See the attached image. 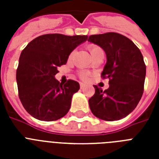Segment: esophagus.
<instances>
[{"instance_id":"obj_1","label":"esophagus","mask_w":159,"mask_h":159,"mask_svg":"<svg viewBox=\"0 0 159 159\" xmlns=\"http://www.w3.org/2000/svg\"><path fill=\"white\" fill-rule=\"evenodd\" d=\"M80 87H81V88H84L85 87V84L84 83H82V82H80Z\"/></svg>"}]
</instances>
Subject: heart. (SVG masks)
Instances as JSON below:
<instances>
[{"label": "heart", "instance_id": "obj_1", "mask_svg": "<svg viewBox=\"0 0 159 159\" xmlns=\"http://www.w3.org/2000/svg\"><path fill=\"white\" fill-rule=\"evenodd\" d=\"M89 48V51H90V53H91V54H92V56L95 53H97V51L102 50V48L97 45H90L89 48ZM87 73H85V72H82V73H81V77H82V78H83V79L87 78Z\"/></svg>", "mask_w": 159, "mask_h": 159}]
</instances>
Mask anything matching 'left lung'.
<instances>
[{"mask_svg":"<svg viewBox=\"0 0 159 159\" xmlns=\"http://www.w3.org/2000/svg\"><path fill=\"white\" fill-rule=\"evenodd\" d=\"M100 46L106 55L102 77L109 78V88L94 85L89 99L92 114L106 121L119 120L135 109L143 92L146 66L139 48L125 36L110 33L94 34L87 39Z\"/></svg>","mask_w":159,"mask_h":159,"instance_id":"obj_1","label":"left lung"}]
</instances>
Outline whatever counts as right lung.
<instances>
[{"label": "right lung", "instance_id": "add662e5", "mask_svg": "<svg viewBox=\"0 0 159 159\" xmlns=\"http://www.w3.org/2000/svg\"><path fill=\"white\" fill-rule=\"evenodd\" d=\"M87 35L67 36L48 34L30 42L21 52L16 70L19 97L24 108L34 118L57 120L68 112L72 95L79 83L68 80L60 83L57 67L66 64L70 53L87 40Z\"/></svg>", "mask_w": 159, "mask_h": 159}]
</instances>
